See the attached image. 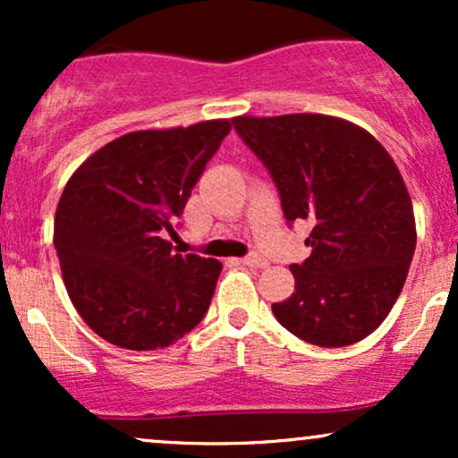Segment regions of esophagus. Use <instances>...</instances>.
I'll use <instances>...</instances> for the list:
<instances>
[{
    "label": "esophagus",
    "mask_w": 458,
    "mask_h": 458,
    "mask_svg": "<svg viewBox=\"0 0 458 458\" xmlns=\"http://www.w3.org/2000/svg\"><path fill=\"white\" fill-rule=\"evenodd\" d=\"M245 267H256V269H262V267H267V260L262 259L260 254H247L245 259H241Z\"/></svg>",
    "instance_id": "34e87169"
}]
</instances>
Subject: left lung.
I'll return each instance as SVG.
<instances>
[{"label": "left lung", "instance_id": "1", "mask_svg": "<svg viewBox=\"0 0 458 458\" xmlns=\"http://www.w3.org/2000/svg\"><path fill=\"white\" fill-rule=\"evenodd\" d=\"M233 124L276 182L288 225L312 224V254L291 265L295 293L273 314L310 344L360 343L390 314L415 251L396 163L370 133L331 115H239Z\"/></svg>", "mask_w": 458, "mask_h": 458}]
</instances>
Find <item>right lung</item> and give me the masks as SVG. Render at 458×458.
I'll use <instances>...</instances> for the list:
<instances>
[{"mask_svg":"<svg viewBox=\"0 0 458 458\" xmlns=\"http://www.w3.org/2000/svg\"><path fill=\"white\" fill-rule=\"evenodd\" d=\"M228 120L135 131L109 141L71 176L55 211L54 245L72 306L120 349L174 344L204 318L222 262L174 254L191 189Z\"/></svg>","mask_w":458,"mask_h":458,"instance_id":"right-lung-1","label":"right lung"}]
</instances>
